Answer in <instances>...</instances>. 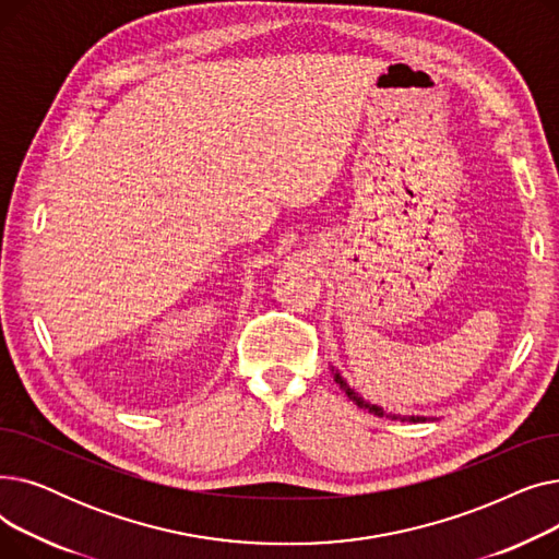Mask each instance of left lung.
<instances>
[{"instance_id":"left-lung-1","label":"left lung","mask_w":559,"mask_h":559,"mask_svg":"<svg viewBox=\"0 0 559 559\" xmlns=\"http://www.w3.org/2000/svg\"><path fill=\"white\" fill-rule=\"evenodd\" d=\"M331 371H333V378H335V383L340 385V390L354 401L358 407H362V409H369L371 415H376V417H385V419H392V421H409V424H424V421H432V417H424V415H396V413H388L385 407H380V405H376V403H371V401H367L362 394H358L354 388L348 385V380L340 373V369L337 367H333L331 365Z\"/></svg>"}]
</instances>
